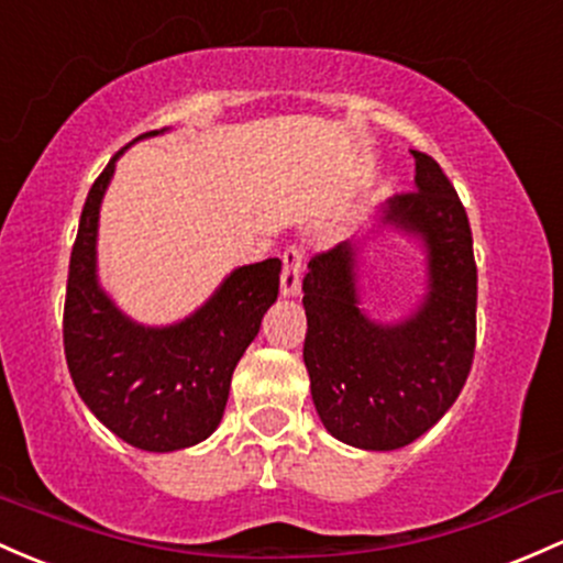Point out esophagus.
I'll return each mask as SVG.
<instances>
[{
    "label": "esophagus",
    "instance_id": "esophagus-1",
    "mask_svg": "<svg viewBox=\"0 0 563 563\" xmlns=\"http://www.w3.org/2000/svg\"><path fill=\"white\" fill-rule=\"evenodd\" d=\"M301 269H305V249H301V245H288V249L283 251V275H280L283 296L299 294Z\"/></svg>",
    "mask_w": 563,
    "mask_h": 563
}]
</instances>
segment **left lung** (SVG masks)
I'll use <instances>...</instances> for the list:
<instances>
[{
	"label": "left lung",
	"mask_w": 563,
	"mask_h": 563,
	"mask_svg": "<svg viewBox=\"0 0 563 563\" xmlns=\"http://www.w3.org/2000/svg\"><path fill=\"white\" fill-rule=\"evenodd\" d=\"M411 154L417 189L390 200L382 221L428 245L422 307L400 325L368 320L357 307L350 243L312 256L301 286L314 409L333 438L368 452H393L428 432L452 409L475 355L471 221L441 165L424 152Z\"/></svg>",
	"instance_id": "1"
}]
</instances>
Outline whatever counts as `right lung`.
Masks as SVG:
<instances>
[{
	"instance_id": "1",
	"label": "right lung",
	"mask_w": 563,
	"mask_h": 563,
	"mask_svg": "<svg viewBox=\"0 0 563 563\" xmlns=\"http://www.w3.org/2000/svg\"><path fill=\"white\" fill-rule=\"evenodd\" d=\"M120 154L79 216L64 305L66 366L79 398L114 435L144 452H176L219 428L234 366L277 299L280 258L234 269L206 307L168 329L128 320L96 280L98 208Z\"/></svg>"
}]
</instances>
